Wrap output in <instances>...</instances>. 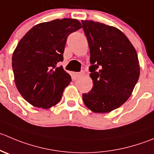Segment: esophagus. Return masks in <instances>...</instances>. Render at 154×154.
<instances>
[{"mask_svg": "<svg viewBox=\"0 0 154 154\" xmlns=\"http://www.w3.org/2000/svg\"><path fill=\"white\" fill-rule=\"evenodd\" d=\"M83 75H84V71H81V72L76 73V77H77V78H80V77H83Z\"/></svg>", "mask_w": 154, "mask_h": 154, "instance_id": "esophagus-1", "label": "esophagus"}]
</instances>
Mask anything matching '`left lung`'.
<instances>
[{"mask_svg":"<svg viewBox=\"0 0 154 154\" xmlns=\"http://www.w3.org/2000/svg\"><path fill=\"white\" fill-rule=\"evenodd\" d=\"M89 43V68L93 86L83 94L85 105L94 113H109L131 96L140 75L135 47L118 28L82 20Z\"/></svg>","mask_w":154,"mask_h":154,"instance_id":"obj_1","label":"left lung"}]
</instances>
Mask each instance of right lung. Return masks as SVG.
Returning <instances> with one entry per match:
<instances>
[{
  "label": "right lung",
  "instance_id": "1",
  "mask_svg": "<svg viewBox=\"0 0 154 154\" xmlns=\"http://www.w3.org/2000/svg\"><path fill=\"white\" fill-rule=\"evenodd\" d=\"M81 28L77 19H54L34 25L19 41L12 57L14 80L31 105L48 109L59 102L71 77L57 64L63 61L67 37Z\"/></svg>",
  "mask_w": 154,
  "mask_h": 154
}]
</instances>
